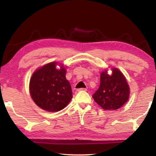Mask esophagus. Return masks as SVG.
Segmentation results:
<instances>
[{"mask_svg": "<svg viewBox=\"0 0 156 156\" xmlns=\"http://www.w3.org/2000/svg\"><path fill=\"white\" fill-rule=\"evenodd\" d=\"M87 89V88H80V89H78L77 91H86Z\"/></svg>", "mask_w": 156, "mask_h": 156, "instance_id": "obj_1", "label": "esophagus"}]
</instances>
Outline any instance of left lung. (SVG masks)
<instances>
[{"instance_id": "1", "label": "left lung", "mask_w": 156, "mask_h": 156, "mask_svg": "<svg viewBox=\"0 0 156 156\" xmlns=\"http://www.w3.org/2000/svg\"><path fill=\"white\" fill-rule=\"evenodd\" d=\"M112 74L105 70L100 75V84L93 94L96 103L105 110H115L127 101L129 87L126 78L118 69H113Z\"/></svg>"}]
</instances>
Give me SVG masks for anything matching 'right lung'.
<instances>
[{
	"instance_id": "1",
	"label": "right lung",
	"mask_w": 156,
	"mask_h": 156,
	"mask_svg": "<svg viewBox=\"0 0 156 156\" xmlns=\"http://www.w3.org/2000/svg\"><path fill=\"white\" fill-rule=\"evenodd\" d=\"M56 62L44 65L33 73L30 83L31 96L39 107L48 112L64 109L72 98V87L66 70L57 69Z\"/></svg>"
}]
</instances>
